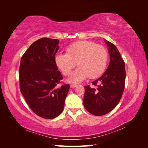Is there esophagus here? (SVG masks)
<instances>
[{"label": "esophagus", "mask_w": 148, "mask_h": 148, "mask_svg": "<svg viewBox=\"0 0 148 148\" xmlns=\"http://www.w3.org/2000/svg\"><path fill=\"white\" fill-rule=\"evenodd\" d=\"M77 86V85H76V84H70V88H74Z\"/></svg>", "instance_id": "34e87169"}]
</instances>
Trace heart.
Segmentation results:
<instances>
[{
	"label": "heart",
	"instance_id": "1",
	"mask_svg": "<svg viewBox=\"0 0 148 148\" xmlns=\"http://www.w3.org/2000/svg\"><path fill=\"white\" fill-rule=\"evenodd\" d=\"M108 53L106 49L91 41H81L70 45L66 53L59 52L55 56L57 66L64 75H68L76 64L79 67L71 73L67 81L77 84L88 77L96 78L104 72Z\"/></svg>",
	"mask_w": 148,
	"mask_h": 148
}]
</instances>
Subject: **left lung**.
<instances>
[{"instance_id": "left-lung-1", "label": "left lung", "mask_w": 148, "mask_h": 148, "mask_svg": "<svg viewBox=\"0 0 148 148\" xmlns=\"http://www.w3.org/2000/svg\"><path fill=\"white\" fill-rule=\"evenodd\" d=\"M110 56L109 65L100 78L92 82L96 89L84 86L83 104L88 112L101 116L112 110L123 95L125 82V62L116 46L104 39Z\"/></svg>"}]
</instances>
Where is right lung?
Here are the masks:
<instances>
[{
  "mask_svg": "<svg viewBox=\"0 0 148 148\" xmlns=\"http://www.w3.org/2000/svg\"><path fill=\"white\" fill-rule=\"evenodd\" d=\"M59 41L41 38L27 49L20 62V91L34 112L44 119H52L64 110L70 85L60 87L63 79L58 70L54 58L59 50Z\"/></svg>",
  "mask_w": 148,
  "mask_h": 148,
  "instance_id": "add662e5",
  "label": "right lung"
}]
</instances>
